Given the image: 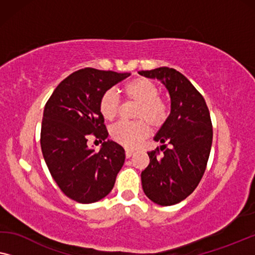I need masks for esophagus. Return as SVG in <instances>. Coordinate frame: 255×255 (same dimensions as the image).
I'll list each match as a JSON object with an SVG mask.
<instances>
[{"label":"esophagus","instance_id":"34e87169","mask_svg":"<svg viewBox=\"0 0 255 255\" xmlns=\"http://www.w3.org/2000/svg\"><path fill=\"white\" fill-rule=\"evenodd\" d=\"M134 152H135L134 149H129V148H127V149H126V157H127V158H129V157H131L132 155H134Z\"/></svg>","mask_w":255,"mask_h":255}]
</instances>
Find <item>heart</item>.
Masks as SVG:
<instances>
[{
    "instance_id": "heart-1",
    "label": "heart",
    "mask_w": 255,
    "mask_h": 255,
    "mask_svg": "<svg viewBox=\"0 0 255 255\" xmlns=\"http://www.w3.org/2000/svg\"><path fill=\"white\" fill-rule=\"evenodd\" d=\"M123 91L126 98L138 103L135 113L136 119H141L134 123H121L114 125L111 129V135L114 141L126 146L137 145L142 139L148 137L150 128H159L167 120L170 114V107L167 103L159 97V88L151 80L145 77H138L129 81L125 85ZM99 112L107 121L116 119L119 114L120 102L117 93L109 90L104 92L99 100Z\"/></svg>"
}]
</instances>
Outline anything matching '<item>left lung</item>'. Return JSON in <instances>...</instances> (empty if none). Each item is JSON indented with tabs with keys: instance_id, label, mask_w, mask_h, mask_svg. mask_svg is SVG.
I'll return each instance as SVG.
<instances>
[{
	"instance_id": "8db88e82",
	"label": "left lung",
	"mask_w": 255,
	"mask_h": 255,
	"mask_svg": "<svg viewBox=\"0 0 255 255\" xmlns=\"http://www.w3.org/2000/svg\"><path fill=\"white\" fill-rule=\"evenodd\" d=\"M138 74L159 80L171 97L170 116L153 137L163 145L148 152L150 163L141 173L142 187L152 202L173 206L194 192L206 171L213 143L210 113L202 95L173 68Z\"/></svg>"
}]
</instances>
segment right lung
<instances>
[{
    "label": "right lung",
    "mask_w": 255,
    "mask_h": 255,
    "mask_svg": "<svg viewBox=\"0 0 255 255\" xmlns=\"http://www.w3.org/2000/svg\"><path fill=\"white\" fill-rule=\"evenodd\" d=\"M130 73L84 68L57 85L45 105L41 124L42 156L53 179L68 198L93 203L112 191L125 163V150L109 136L99 100ZM93 134L103 142L98 153L86 144Z\"/></svg>",
    "instance_id": "add662e5"
}]
</instances>
